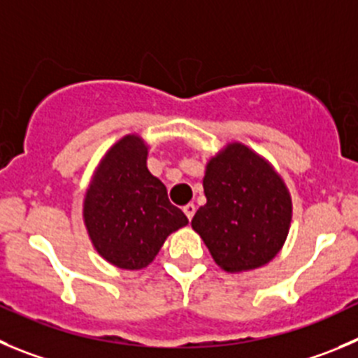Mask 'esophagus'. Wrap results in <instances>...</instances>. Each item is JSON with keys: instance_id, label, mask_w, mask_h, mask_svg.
Wrapping results in <instances>:
<instances>
[{"instance_id": "obj_1", "label": "esophagus", "mask_w": 358, "mask_h": 358, "mask_svg": "<svg viewBox=\"0 0 358 358\" xmlns=\"http://www.w3.org/2000/svg\"><path fill=\"white\" fill-rule=\"evenodd\" d=\"M183 213H185L187 215V219H192V217H194V213H196V206H194V203H189V205H185L183 206Z\"/></svg>"}]
</instances>
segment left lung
Instances as JSON below:
<instances>
[{
    "label": "left lung",
    "instance_id": "left-lung-1",
    "mask_svg": "<svg viewBox=\"0 0 358 358\" xmlns=\"http://www.w3.org/2000/svg\"><path fill=\"white\" fill-rule=\"evenodd\" d=\"M206 205L192 229L213 262L229 273L272 262L288 238L293 203L272 164L255 150L231 141L210 157L203 178Z\"/></svg>",
    "mask_w": 358,
    "mask_h": 358
}]
</instances>
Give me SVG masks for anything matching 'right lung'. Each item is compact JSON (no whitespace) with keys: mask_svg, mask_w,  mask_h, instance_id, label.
Segmentation results:
<instances>
[{"mask_svg":"<svg viewBox=\"0 0 358 358\" xmlns=\"http://www.w3.org/2000/svg\"><path fill=\"white\" fill-rule=\"evenodd\" d=\"M148 143L127 134L103 153L83 201V220L93 249L111 265L141 270L171 233L189 219L168 199L166 185L146 166Z\"/></svg>","mask_w":358,"mask_h":358,"instance_id":"right-lung-1","label":"right lung"}]
</instances>
